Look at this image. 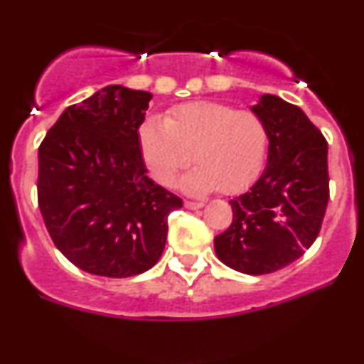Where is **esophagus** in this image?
I'll return each mask as SVG.
<instances>
[{
	"label": "esophagus",
	"instance_id": "obj_1",
	"mask_svg": "<svg viewBox=\"0 0 364 364\" xmlns=\"http://www.w3.org/2000/svg\"><path fill=\"white\" fill-rule=\"evenodd\" d=\"M185 207L190 210H198V208H203L205 203L203 201H185Z\"/></svg>",
	"mask_w": 364,
	"mask_h": 364
}]
</instances>
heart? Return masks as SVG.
I'll list each match as a JSON object with an SVG mask.
<instances>
[{
  "label": "heart",
  "mask_w": 364,
  "mask_h": 364,
  "mask_svg": "<svg viewBox=\"0 0 364 364\" xmlns=\"http://www.w3.org/2000/svg\"><path fill=\"white\" fill-rule=\"evenodd\" d=\"M142 157L159 185L185 178L190 193H239L256 181L268 156L269 135L259 115L215 102L183 105L169 117H149L139 129Z\"/></svg>",
  "instance_id": "b5f03b06"
}]
</instances>
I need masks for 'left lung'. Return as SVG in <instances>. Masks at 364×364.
<instances>
[{"label": "left lung", "mask_w": 364, "mask_h": 364, "mask_svg": "<svg viewBox=\"0 0 364 364\" xmlns=\"http://www.w3.org/2000/svg\"><path fill=\"white\" fill-rule=\"evenodd\" d=\"M252 112L268 129V164L247 193L230 200L232 224L215 237V252L232 269L268 274L304 256L321 232L329 201L327 140L279 96L262 95Z\"/></svg>", "instance_id": "1"}]
</instances>
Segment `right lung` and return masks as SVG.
I'll list each match as a JSON object with an SVG mask.
<instances>
[{
    "mask_svg": "<svg viewBox=\"0 0 364 364\" xmlns=\"http://www.w3.org/2000/svg\"><path fill=\"white\" fill-rule=\"evenodd\" d=\"M152 95L107 86L64 110L38 147L37 196L55 247L86 273L129 278L159 261L183 200L147 178L139 129Z\"/></svg>",
    "mask_w": 364,
    "mask_h": 364,
    "instance_id": "1",
    "label": "right lung"
}]
</instances>
